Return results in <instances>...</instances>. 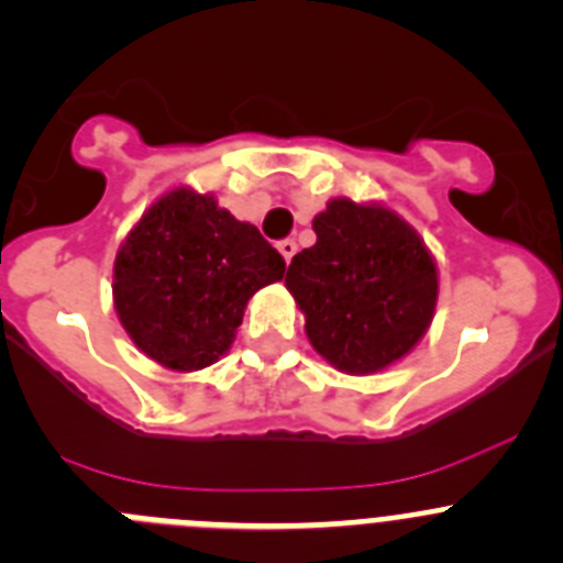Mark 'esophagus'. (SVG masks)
<instances>
[{"label": "esophagus", "mask_w": 563, "mask_h": 563, "mask_svg": "<svg viewBox=\"0 0 563 563\" xmlns=\"http://www.w3.org/2000/svg\"><path fill=\"white\" fill-rule=\"evenodd\" d=\"M277 250H280V255L286 257V264L294 257V252H297V241L294 239H283L280 244H277Z\"/></svg>", "instance_id": "esophagus-1"}]
</instances>
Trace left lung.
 Returning <instances> with one entry per match:
<instances>
[{
  "label": "left lung",
  "instance_id": "obj_1",
  "mask_svg": "<svg viewBox=\"0 0 563 563\" xmlns=\"http://www.w3.org/2000/svg\"><path fill=\"white\" fill-rule=\"evenodd\" d=\"M317 244L297 252L286 286L317 353L341 372H377L422 339L439 277L422 239L380 205L330 199Z\"/></svg>",
  "mask_w": 563,
  "mask_h": 563
}]
</instances>
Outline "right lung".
<instances>
[{
  "mask_svg": "<svg viewBox=\"0 0 563 563\" xmlns=\"http://www.w3.org/2000/svg\"><path fill=\"white\" fill-rule=\"evenodd\" d=\"M286 261L213 197L175 188L146 210L115 255L113 299L130 339L157 364L202 369L233 344L257 288Z\"/></svg>",
  "mask_w": 563,
  "mask_h": 563,
  "instance_id": "right-lung-1",
  "label": "right lung"
}]
</instances>
